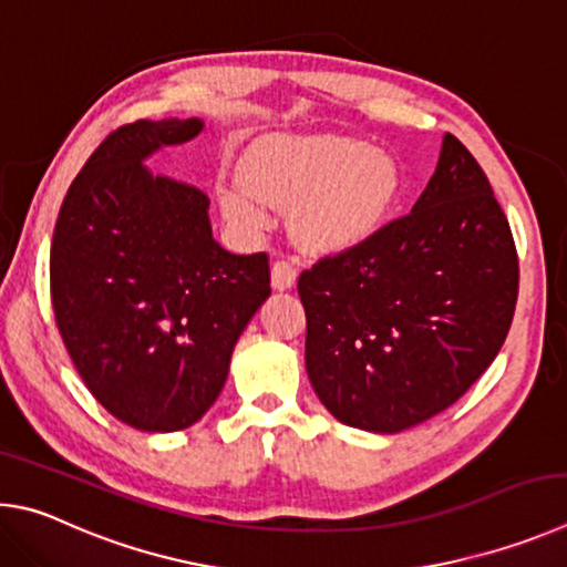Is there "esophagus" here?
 <instances>
[{"label": "esophagus", "instance_id": "obj_1", "mask_svg": "<svg viewBox=\"0 0 567 567\" xmlns=\"http://www.w3.org/2000/svg\"><path fill=\"white\" fill-rule=\"evenodd\" d=\"M271 284L278 291L291 289V286L296 284V266L291 261H284V258L281 261H276L271 266Z\"/></svg>", "mask_w": 567, "mask_h": 567}]
</instances>
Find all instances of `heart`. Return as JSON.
Returning <instances> with one entry per match:
<instances>
[{"mask_svg": "<svg viewBox=\"0 0 567 567\" xmlns=\"http://www.w3.org/2000/svg\"><path fill=\"white\" fill-rule=\"evenodd\" d=\"M244 182L264 202L299 208L301 241L341 251L371 238L403 192L395 158L351 136L271 138L244 162ZM221 206L241 224L261 221V208L244 188H224Z\"/></svg>", "mask_w": 567, "mask_h": 567, "instance_id": "b5f03b06", "label": "heart"}]
</instances>
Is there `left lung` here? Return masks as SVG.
I'll return each instance as SVG.
<instances>
[{
	"label": "left lung",
	"instance_id": "1",
	"mask_svg": "<svg viewBox=\"0 0 567 567\" xmlns=\"http://www.w3.org/2000/svg\"><path fill=\"white\" fill-rule=\"evenodd\" d=\"M306 371L353 429L399 433L488 369L518 301V254L488 176L453 134L411 214L299 276Z\"/></svg>",
	"mask_w": 567,
	"mask_h": 567
}]
</instances>
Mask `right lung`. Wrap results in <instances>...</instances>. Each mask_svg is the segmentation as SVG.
<instances>
[{
	"label": "right lung",
	"instance_id": "right-lung-1",
	"mask_svg": "<svg viewBox=\"0 0 567 567\" xmlns=\"http://www.w3.org/2000/svg\"><path fill=\"white\" fill-rule=\"evenodd\" d=\"M198 118L118 126L69 186L52 238L56 329L94 399L148 433L188 429L221 393L268 293V256L218 246L208 196L142 164Z\"/></svg>",
	"mask_w": 567,
	"mask_h": 567
}]
</instances>
